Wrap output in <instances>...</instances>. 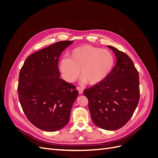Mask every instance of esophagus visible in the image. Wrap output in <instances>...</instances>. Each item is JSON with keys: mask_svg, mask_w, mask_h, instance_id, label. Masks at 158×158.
<instances>
[{"mask_svg": "<svg viewBox=\"0 0 158 158\" xmlns=\"http://www.w3.org/2000/svg\"><path fill=\"white\" fill-rule=\"evenodd\" d=\"M77 89L78 90V92H79L80 94H83V90H84V89H83L82 88L77 87Z\"/></svg>", "mask_w": 158, "mask_h": 158, "instance_id": "1", "label": "esophagus"}]
</instances>
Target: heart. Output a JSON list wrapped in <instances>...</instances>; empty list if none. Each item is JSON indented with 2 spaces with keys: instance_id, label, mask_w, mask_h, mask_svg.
I'll list each match as a JSON object with an SVG mask.
<instances>
[{
  "instance_id": "1",
  "label": "heart",
  "mask_w": 158,
  "mask_h": 158,
  "mask_svg": "<svg viewBox=\"0 0 158 158\" xmlns=\"http://www.w3.org/2000/svg\"><path fill=\"white\" fill-rule=\"evenodd\" d=\"M114 63L111 51L91 45H82L71 51L70 58L59 63V70L65 80L73 82L80 73L84 82L94 85L107 78Z\"/></svg>"
}]
</instances>
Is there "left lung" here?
I'll return each mask as SVG.
<instances>
[{
    "mask_svg": "<svg viewBox=\"0 0 158 158\" xmlns=\"http://www.w3.org/2000/svg\"><path fill=\"white\" fill-rule=\"evenodd\" d=\"M117 63L102 82L84 90L93 123L107 131H115L130 120L140 99L139 73L132 60L115 47Z\"/></svg>",
    "mask_w": 158,
    "mask_h": 158,
    "instance_id": "8db88e82",
    "label": "left lung"
}]
</instances>
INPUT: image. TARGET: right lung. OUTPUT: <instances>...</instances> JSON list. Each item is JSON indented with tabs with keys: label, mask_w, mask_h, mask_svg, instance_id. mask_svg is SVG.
<instances>
[{
	"label": "right lung",
	"mask_w": 158,
	"mask_h": 158,
	"mask_svg": "<svg viewBox=\"0 0 158 158\" xmlns=\"http://www.w3.org/2000/svg\"><path fill=\"white\" fill-rule=\"evenodd\" d=\"M73 41H61L26 59L19 74L18 94L28 120L41 130L53 132L67 125L78 92L60 78L59 58Z\"/></svg>",
	"instance_id": "right-lung-1"
}]
</instances>
